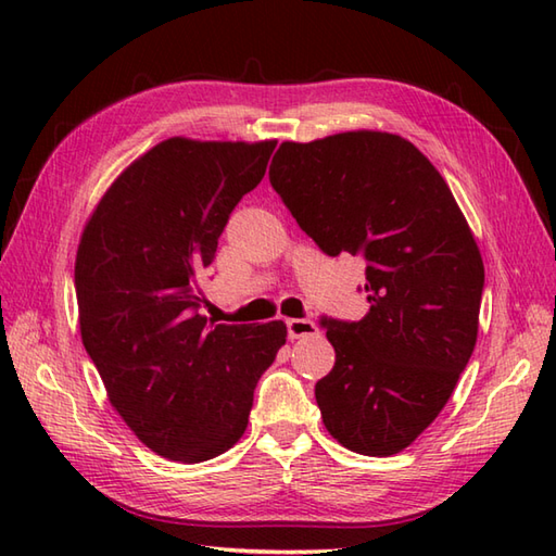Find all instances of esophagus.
<instances>
[{
  "label": "esophagus",
  "instance_id": "1",
  "mask_svg": "<svg viewBox=\"0 0 556 556\" xmlns=\"http://www.w3.org/2000/svg\"><path fill=\"white\" fill-rule=\"evenodd\" d=\"M287 329H289V339H303V337L317 334V325L313 320H301V317H291V320H287Z\"/></svg>",
  "mask_w": 556,
  "mask_h": 556
}]
</instances>
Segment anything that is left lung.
Returning a JSON list of instances; mask_svg holds the SVG:
<instances>
[{
	"label": "left lung",
	"mask_w": 556,
	"mask_h": 556,
	"mask_svg": "<svg viewBox=\"0 0 556 556\" xmlns=\"http://www.w3.org/2000/svg\"><path fill=\"white\" fill-rule=\"evenodd\" d=\"M269 181L327 255L365 257L370 311L323 320L337 351L323 422L363 456L404 452L440 416L478 341L485 265L442 174L396 134L285 140Z\"/></svg>",
	"instance_id": "1"
}]
</instances>
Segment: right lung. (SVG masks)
<instances>
[{"mask_svg": "<svg viewBox=\"0 0 556 556\" xmlns=\"http://www.w3.org/2000/svg\"><path fill=\"white\" fill-rule=\"evenodd\" d=\"M277 140L174 136L116 176L76 253L80 339L112 408L152 452L200 464L241 440L287 325H207L200 277Z\"/></svg>", "mask_w": 556, "mask_h": 556, "instance_id": "add662e5", "label": "right lung"}]
</instances>
